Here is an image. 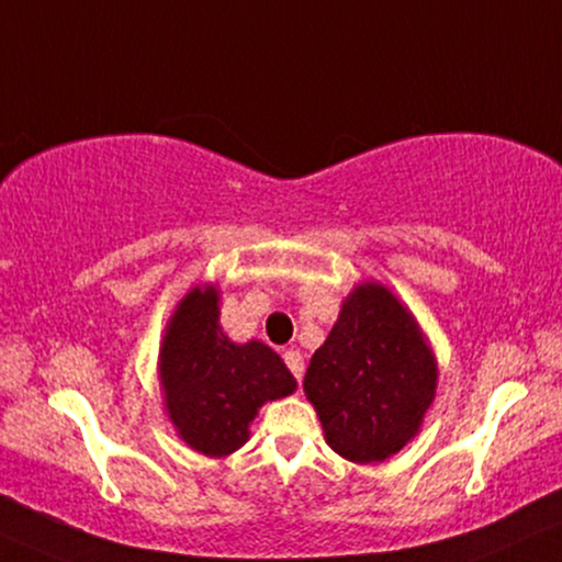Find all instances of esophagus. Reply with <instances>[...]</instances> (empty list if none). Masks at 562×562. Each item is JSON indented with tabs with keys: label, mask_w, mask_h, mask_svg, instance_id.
<instances>
[{
	"label": "esophagus",
	"mask_w": 562,
	"mask_h": 562,
	"mask_svg": "<svg viewBox=\"0 0 562 562\" xmlns=\"http://www.w3.org/2000/svg\"><path fill=\"white\" fill-rule=\"evenodd\" d=\"M282 360H285V366L290 368V373L295 375V381L301 383L303 379V355L297 350H285V355H282Z\"/></svg>",
	"instance_id": "1"
}]
</instances>
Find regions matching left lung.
Masks as SVG:
<instances>
[{"label":"left lung","mask_w":562,"mask_h":562,"mask_svg":"<svg viewBox=\"0 0 562 562\" xmlns=\"http://www.w3.org/2000/svg\"><path fill=\"white\" fill-rule=\"evenodd\" d=\"M436 363L415 318L383 285L347 297L305 371V396L326 443L355 464L383 461L420 428L436 394Z\"/></svg>","instance_id":"1"}]
</instances>
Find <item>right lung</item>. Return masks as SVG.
<instances>
[{"label":"right lung","instance_id":"obj_1","mask_svg":"<svg viewBox=\"0 0 562 562\" xmlns=\"http://www.w3.org/2000/svg\"><path fill=\"white\" fill-rule=\"evenodd\" d=\"M217 322V290L194 288L170 318L160 350L168 417L204 457H228L244 446L261 404L295 389L280 355L261 342H231Z\"/></svg>","mask_w":562,"mask_h":562}]
</instances>
